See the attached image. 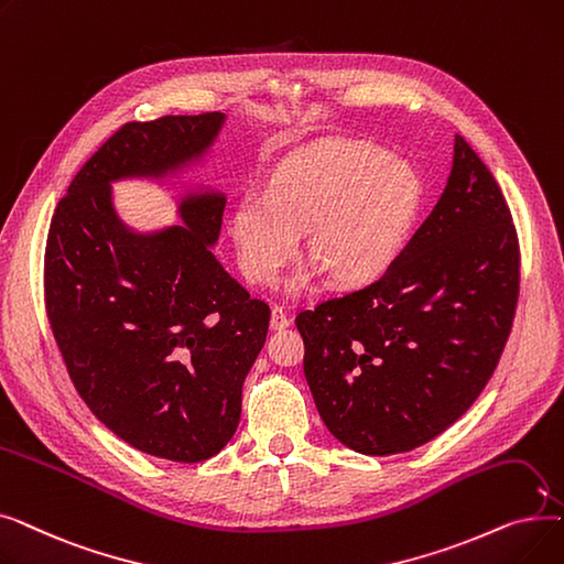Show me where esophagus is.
Instances as JSON below:
<instances>
[{
  "instance_id": "34e87169",
  "label": "esophagus",
  "mask_w": 564,
  "mask_h": 564,
  "mask_svg": "<svg viewBox=\"0 0 564 564\" xmlns=\"http://www.w3.org/2000/svg\"><path fill=\"white\" fill-rule=\"evenodd\" d=\"M270 324H272L274 332H281V329L290 327V317H288V313H285L283 306H274V308H272V319H270Z\"/></svg>"
}]
</instances>
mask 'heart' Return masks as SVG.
Listing matches in <instances>:
<instances>
[{"mask_svg":"<svg viewBox=\"0 0 564 564\" xmlns=\"http://www.w3.org/2000/svg\"><path fill=\"white\" fill-rule=\"evenodd\" d=\"M421 205V181L404 162L361 141H332L292 158L262 192H247L230 217L242 274L274 285L300 256L315 260L290 281L304 292L322 272L361 285L389 270Z\"/></svg>","mask_w":564,"mask_h":564,"instance_id":"obj_1","label":"heart"}]
</instances>
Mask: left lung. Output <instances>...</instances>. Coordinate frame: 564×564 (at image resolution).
<instances>
[{"label": "left lung", "mask_w": 564, "mask_h": 564, "mask_svg": "<svg viewBox=\"0 0 564 564\" xmlns=\"http://www.w3.org/2000/svg\"><path fill=\"white\" fill-rule=\"evenodd\" d=\"M517 300L510 207L455 134L446 189L383 276L294 319L319 419L364 455L423 446L487 387Z\"/></svg>", "instance_id": "8db88e82"}]
</instances>
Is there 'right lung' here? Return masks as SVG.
Returning a JSON list of instances; mask_svg holds the SVG:
<instances>
[{
  "label": "right lung",
  "instance_id": "1",
  "mask_svg": "<svg viewBox=\"0 0 564 564\" xmlns=\"http://www.w3.org/2000/svg\"><path fill=\"white\" fill-rule=\"evenodd\" d=\"M226 113L126 123L73 177L45 247V308L86 406L153 457L194 464L232 438L270 306L215 258L226 196L200 187L181 226L132 230L111 183L164 181L200 162Z\"/></svg>",
  "mask_w": 564,
  "mask_h": 564
}]
</instances>
